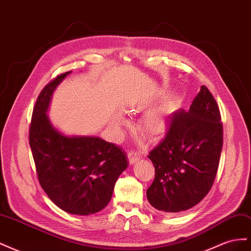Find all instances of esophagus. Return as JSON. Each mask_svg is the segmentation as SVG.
<instances>
[{
	"label": "esophagus",
	"mask_w": 251,
	"mask_h": 251,
	"mask_svg": "<svg viewBox=\"0 0 251 251\" xmlns=\"http://www.w3.org/2000/svg\"><path fill=\"white\" fill-rule=\"evenodd\" d=\"M127 158H128V161H130V163L133 164L136 161H138L139 159L141 158V156H140L139 153H136V151H128V153H127Z\"/></svg>",
	"instance_id": "obj_1"
}]
</instances>
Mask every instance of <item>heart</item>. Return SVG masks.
<instances>
[{"mask_svg":"<svg viewBox=\"0 0 251 251\" xmlns=\"http://www.w3.org/2000/svg\"><path fill=\"white\" fill-rule=\"evenodd\" d=\"M126 124L123 115H117L114 119V126L120 128ZM140 131L150 138H159L165 135L169 130V116L161 109H154L147 112L139 121Z\"/></svg>","mask_w":251,"mask_h":251,"instance_id":"1","label":"heart"}]
</instances>
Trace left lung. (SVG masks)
<instances>
[{"mask_svg":"<svg viewBox=\"0 0 251 251\" xmlns=\"http://www.w3.org/2000/svg\"><path fill=\"white\" fill-rule=\"evenodd\" d=\"M222 146L219 107L202 86L187 112L172 114L165 138L148 156L155 168L147 191L151 206L163 214H179L198 204L214 184Z\"/></svg>","mask_w":251,"mask_h":251,"instance_id":"1","label":"left lung"}]
</instances>
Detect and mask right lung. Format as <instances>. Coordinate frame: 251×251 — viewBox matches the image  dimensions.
I'll return each mask as SVG.
<instances>
[{
  "instance_id": "1",
  "label": "right lung",
  "mask_w": 251,
  "mask_h": 251,
  "mask_svg": "<svg viewBox=\"0 0 251 251\" xmlns=\"http://www.w3.org/2000/svg\"><path fill=\"white\" fill-rule=\"evenodd\" d=\"M59 75L45 87L35 102L29 130L40 184L56 206L72 215L88 216L110 202L127 157L115 144L97 136H68L52 125L47 113Z\"/></svg>"
}]
</instances>
